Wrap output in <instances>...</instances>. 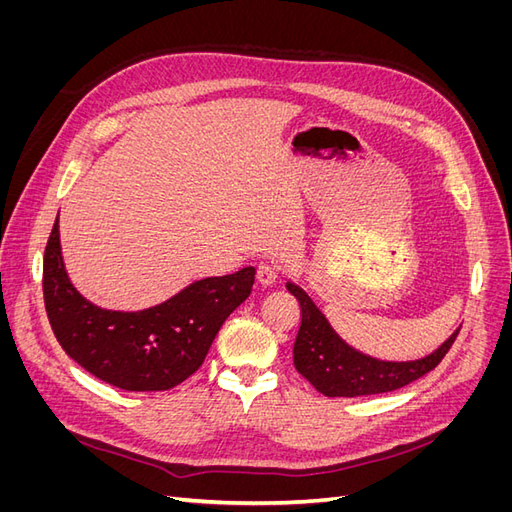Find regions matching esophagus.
Listing matches in <instances>:
<instances>
[{"label":"esophagus","mask_w":512,"mask_h":512,"mask_svg":"<svg viewBox=\"0 0 512 512\" xmlns=\"http://www.w3.org/2000/svg\"><path fill=\"white\" fill-rule=\"evenodd\" d=\"M256 280L262 286H273L277 280V269L273 265H267V262H262V265L256 269Z\"/></svg>","instance_id":"esophagus-1"}]
</instances>
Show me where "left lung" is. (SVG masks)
Returning a JSON list of instances; mask_svg holds the SVG:
<instances>
[{"label": "left lung", "instance_id": "left-lung-1", "mask_svg": "<svg viewBox=\"0 0 512 512\" xmlns=\"http://www.w3.org/2000/svg\"><path fill=\"white\" fill-rule=\"evenodd\" d=\"M286 288L301 305V327L292 350L294 367L316 386V391L327 397L389 393L423 378L451 350L461 329L423 359L382 361L346 344L301 286L286 282Z\"/></svg>", "mask_w": 512, "mask_h": 512}]
</instances>
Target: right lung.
Instances as JSON below:
<instances>
[{"label":"right lung","mask_w":512,"mask_h":512,"mask_svg":"<svg viewBox=\"0 0 512 512\" xmlns=\"http://www.w3.org/2000/svg\"><path fill=\"white\" fill-rule=\"evenodd\" d=\"M254 275V267H245L203 277L138 312L106 309L74 288L57 215L44 250L42 290L53 333L70 359L123 391H168L203 365L224 320L250 297Z\"/></svg>","instance_id":"add662e5"}]
</instances>
